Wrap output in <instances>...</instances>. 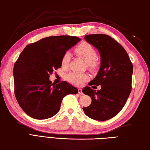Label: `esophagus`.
Listing matches in <instances>:
<instances>
[{"label":"esophagus","instance_id":"obj_1","mask_svg":"<svg viewBox=\"0 0 150 150\" xmlns=\"http://www.w3.org/2000/svg\"><path fill=\"white\" fill-rule=\"evenodd\" d=\"M78 93H79V94H80V95H83V93H82V89H81V88H79V90H78Z\"/></svg>","mask_w":150,"mask_h":150}]
</instances>
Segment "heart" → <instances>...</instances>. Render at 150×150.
<instances>
[{
  "mask_svg": "<svg viewBox=\"0 0 150 150\" xmlns=\"http://www.w3.org/2000/svg\"><path fill=\"white\" fill-rule=\"evenodd\" d=\"M75 53L77 55L80 56L83 59L89 69L91 70L96 69L98 66V62L96 60L97 52L94 47L90 44L86 42L81 43L75 47L74 50ZM70 60V55L68 53H66L62 58L61 64L63 68H66L69 66ZM68 81L73 84L80 86L86 81L88 79V75L85 73H80L72 72L67 77Z\"/></svg>",
  "mask_w": 150,
  "mask_h": 150,
  "instance_id": "b5f03b06",
  "label": "heart"
}]
</instances>
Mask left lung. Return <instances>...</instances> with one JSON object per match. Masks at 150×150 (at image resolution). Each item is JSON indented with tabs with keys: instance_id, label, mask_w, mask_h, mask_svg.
Returning a JSON list of instances; mask_svg holds the SVG:
<instances>
[{
	"instance_id": "left-lung-1",
	"label": "left lung",
	"mask_w": 150,
	"mask_h": 150,
	"mask_svg": "<svg viewBox=\"0 0 150 150\" xmlns=\"http://www.w3.org/2000/svg\"><path fill=\"white\" fill-rule=\"evenodd\" d=\"M84 39L100 53V68L90 86L100 85L101 89L86 86L82 90L91 98L90 106L82 109L92 119L109 120L122 109L131 93L133 64L126 51L109 35L92 34Z\"/></svg>"
}]
</instances>
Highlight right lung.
Wrapping results in <instances>:
<instances>
[{
  "instance_id": "1",
  "label": "right lung",
  "mask_w": 150,
  "mask_h": 150,
  "mask_svg": "<svg viewBox=\"0 0 150 150\" xmlns=\"http://www.w3.org/2000/svg\"><path fill=\"white\" fill-rule=\"evenodd\" d=\"M81 39L72 36H53L28 44L13 68L15 95L28 115L47 119L59 112L62 98L78 90L66 81L52 83L50 75L61 67L63 55Z\"/></svg>"
}]
</instances>
